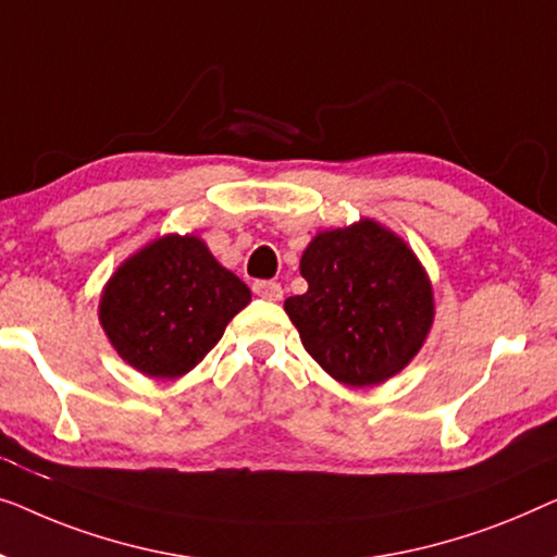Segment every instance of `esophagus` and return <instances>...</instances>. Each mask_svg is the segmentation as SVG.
Here are the masks:
<instances>
[{
  "label": "esophagus",
  "mask_w": 557,
  "mask_h": 557,
  "mask_svg": "<svg viewBox=\"0 0 557 557\" xmlns=\"http://www.w3.org/2000/svg\"><path fill=\"white\" fill-rule=\"evenodd\" d=\"M252 289H255V295H260V297H264V300H282V287H280V282H272V280H257L255 285H252Z\"/></svg>",
  "instance_id": "esophagus-1"
}]
</instances>
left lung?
<instances>
[{"label": "left lung", "mask_w": 557, "mask_h": 557, "mask_svg": "<svg viewBox=\"0 0 557 557\" xmlns=\"http://www.w3.org/2000/svg\"><path fill=\"white\" fill-rule=\"evenodd\" d=\"M308 293L285 300L308 354L348 386H373L419 354L432 285L409 247L371 219L318 234L302 252Z\"/></svg>", "instance_id": "8db88e82"}]
</instances>
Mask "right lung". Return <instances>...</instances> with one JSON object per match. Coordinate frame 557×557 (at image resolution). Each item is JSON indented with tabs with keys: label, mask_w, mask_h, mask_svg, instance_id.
Listing matches in <instances>:
<instances>
[{
	"label": "right lung",
	"mask_w": 557,
	"mask_h": 557,
	"mask_svg": "<svg viewBox=\"0 0 557 557\" xmlns=\"http://www.w3.org/2000/svg\"><path fill=\"white\" fill-rule=\"evenodd\" d=\"M249 287L197 237H163L131 257L100 297V323L125 363L153 379L191 371L249 302Z\"/></svg>",
	"instance_id": "obj_1"
}]
</instances>
